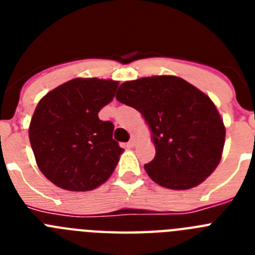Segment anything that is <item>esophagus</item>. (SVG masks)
I'll use <instances>...</instances> for the list:
<instances>
[{"label":"esophagus","mask_w":255,"mask_h":255,"mask_svg":"<svg viewBox=\"0 0 255 255\" xmlns=\"http://www.w3.org/2000/svg\"><path fill=\"white\" fill-rule=\"evenodd\" d=\"M135 145H136V138H135V136H132V138L130 139L129 141H128V144H126V147H128V148H134Z\"/></svg>","instance_id":"34e87169"}]
</instances>
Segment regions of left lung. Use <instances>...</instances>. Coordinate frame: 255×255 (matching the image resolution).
<instances>
[{
    "mask_svg": "<svg viewBox=\"0 0 255 255\" xmlns=\"http://www.w3.org/2000/svg\"><path fill=\"white\" fill-rule=\"evenodd\" d=\"M116 100L140 112L155 155L144 166L163 188L198 186L220 163L226 128L206 93L175 75L145 76L120 85Z\"/></svg>",
    "mask_w": 255,
    "mask_h": 255,
    "instance_id": "1",
    "label": "left lung"
}]
</instances>
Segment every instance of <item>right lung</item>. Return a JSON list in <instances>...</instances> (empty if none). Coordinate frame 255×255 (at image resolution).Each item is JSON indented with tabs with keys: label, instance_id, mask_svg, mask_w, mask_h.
<instances>
[{
	"label": "right lung",
	"instance_id": "right-lung-1",
	"mask_svg": "<svg viewBox=\"0 0 255 255\" xmlns=\"http://www.w3.org/2000/svg\"><path fill=\"white\" fill-rule=\"evenodd\" d=\"M119 82L75 78L38 102L29 125L35 162L44 176L69 191H91L105 184L123 148L112 138L114 124L98 114L114 100Z\"/></svg>",
	"mask_w": 255,
	"mask_h": 255
}]
</instances>
